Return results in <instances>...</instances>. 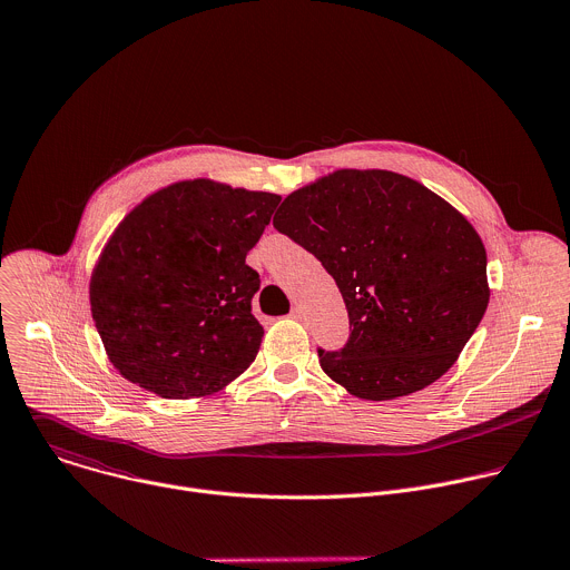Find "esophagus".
Segmentation results:
<instances>
[{"instance_id": "esophagus-1", "label": "esophagus", "mask_w": 570, "mask_h": 570, "mask_svg": "<svg viewBox=\"0 0 570 570\" xmlns=\"http://www.w3.org/2000/svg\"><path fill=\"white\" fill-rule=\"evenodd\" d=\"M291 317H293V320H302V317H304V311H302V306H297V304H295V306L291 308Z\"/></svg>"}]
</instances>
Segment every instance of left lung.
Returning <instances> with one entry per match:
<instances>
[{"label": "left lung", "mask_w": 570, "mask_h": 570, "mask_svg": "<svg viewBox=\"0 0 570 570\" xmlns=\"http://www.w3.org/2000/svg\"><path fill=\"white\" fill-rule=\"evenodd\" d=\"M273 225L341 288L350 341L317 354L324 374L358 399L387 401L435 383L490 304L480 234L409 176L338 169L288 194Z\"/></svg>", "instance_id": "1"}]
</instances>
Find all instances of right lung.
Returning a JSON list of instances; mask_svg holds the SVG:
<instances>
[{
  "label": "right lung",
  "instance_id": "obj_1",
  "mask_svg": "<svg viewBox=\"0 0 570 570\" xmlns=\"http://www.w3.org/2000/svg\"><path fill=\"white\" fill-rule=\"evenodd\" d=\"M279 200L196 178L124 216L90 277L97 332L124 379L165 399H200L253 365L264 327L246 257Z\"/></svg>",
  "mask_w": 570,
  "mask_h": 570
}]
</instances>
